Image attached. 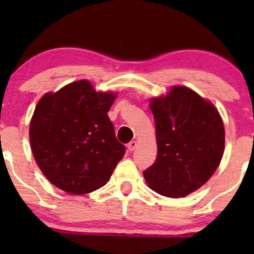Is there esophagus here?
I'll return each mask as SVG.
<instances>
[{"label":"esophagus","mask_w":254,"mask_h":254,"mask_svg":"<svg viewBox=\"0 0 254 254\" xmlns=\"http://www.w3.org/2000/svg\"><path fill=\"white\" fill-rule=\"evenodd\" d=\"M136 147H137V142L136 141H130L129 143H128V145H127L128 150H129V151L135 150V148H136Z\"/></svg>","instance_id":"esophagus-1"}]
</instances>
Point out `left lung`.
Masks as SVG:
<instances>
[{
  "label": "left lung",
  "mask_w": 254,
  "mask_h": 254,
  "mask_svg": "<svg viewBox=\"0 0 254 254\" xmlns=\"http://www.w3.org/2000/svg\"><path fill=\"white\" fill-rule=\"evenodd\" d=\"M157 157L143 172L161 195L183 197L200 189L218 168L224 151V126L213 104L186 86H173L150 100Z\"/></svg>",
  "instance_id": "left-lung-1"
}]
</instances>
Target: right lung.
<instances>
[{
    "label": "right lung",
    "mask_w": 254,
    "mask_h": 254,
    "mask_svg": "<svg viewBox=\"0 0 254 254\" xmlns=\"http://www.w3.org/2000/svg\"><path fill=\"white\" fill-rule=\"evenodd\" d=\"M114 99V93L96 92L85 79L41 97L30 142L38 166L54 186L81 195L109 182L126 151L107 116Z\"/></svg>",
    "instance_id": "add662e5"
}]
</instances>
